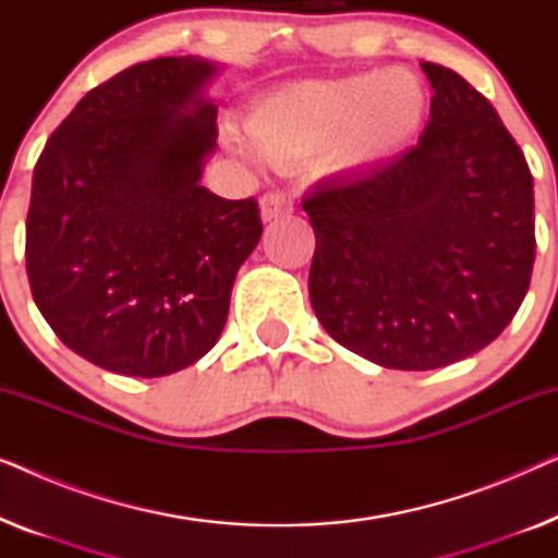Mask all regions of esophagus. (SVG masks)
Instances as JSON below:
<instances>
[{"label": "esophagus", "instance_id": "obj_1", "mask_svg": "<svg viewBox=\"0 0 558 558\" xmlns=\"http://www.w3.org/2000/svg\"><path fill=\"white\" fill-rule=\"evenodd\" d=\"M292 210H294L292 197H289L287 193H281V190H271V193L262 195V218L264 220L284 218Z\"/></svg>", "mask_w": 558, "mask_h": 558}]
</instances>
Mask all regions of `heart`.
Segmentation results:
<instances>
[{"instance_id": "heart-1", "label": "heart", "mask_w": 558, "mask_h": 558, "mask_svg": "<svg viewBox=\"0 0 558 558\" xmlns=\"http://www.w3.org/2000/svg\"><path fill=\"white\" fill-rule=\"evenodd\" d=\"M426 90L407 71H365L287 83L256 104L248 134L274 165L325 149L332 170H363L401 155L422 132Z\"/></svg>"}]
</instances>
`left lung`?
Instances as JSON below:
<instances>
[{"mask_svg":"<svg viewBox=\"0 0 558 558\" xmlns=\"http://www.w3.org/2000/svg\"><path fill=\"white\" fill-rule=\"evenodd\" d=\"M434 96L414 149L319 182L312 310L332 340L396 371L457 363L515 317L536 258L533 178L487 98L422 63Z\"/></svg>","mask_w":558,"mask_h":558,"instance_id":"left-lung-1","label":"left lung"}]
</instances>
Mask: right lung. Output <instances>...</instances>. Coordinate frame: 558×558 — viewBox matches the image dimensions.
<instances>
[{
	"label": "right lung",
	"mask_w": 558,
	"mask_h": 558,
	"mask_svg": "<svg viewBox=\"0 0 558 558\" xmlns=\"http://www.w3.org/2000/svg\"><path fill=\"white\" fill-rule=\"evenodd\" d=\"M218 65L155 58L88 90L33 174L25 262L52 332L98 368L178 373L223 332L233 279L262 239L254 197L201 185Z\"/></svg>",
	"instance_id": "obj_1"
}]
</instances>
